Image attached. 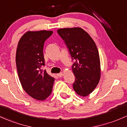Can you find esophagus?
<instances>
[{
    "label": "esophagus",
    "instance_id": "34e87169",
    "mask_svg": "<svg viewBox=\"0 0 127 127\" xmlns=\"http://www.w3.org/2000/svg\"><path fill=\"white\" fill-rule=\"evenodd\" d=\"M57 75L58 76V77H61V76H63V73L61 72V73H58V74H57Z\"/></svg>",
    "mask_w": 127,
    "mask_h": 127
}]
</instances>
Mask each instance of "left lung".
Segmentation results:
<instances>
[{
  "instance_id": "obj_1",
  "label": "left lung",
  "mask_w": 127,
  "mask_h": 127,
  "mask_svg": "<svg viewBox=\"0 0 127 127\" xmlns=\"http://www.w3.org/2000/svg\"><path fill=\"white\" fill-rule=\"evenodd\" d=\"M64 41L72 60L75 80L73 88L81 96L92 93L98 84L101 76L100 59L95 43L81 28H63L57 31Z\"/></svg>"
}]
</instances>
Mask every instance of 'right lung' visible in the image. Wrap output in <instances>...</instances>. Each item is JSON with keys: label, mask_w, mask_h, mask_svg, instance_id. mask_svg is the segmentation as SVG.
<instances>
[{"label": "right lung", "mask_w": 127, "mask_h": 127, "mask_svg": "<svg viewBox=\"0 0 127 127\" xmlns=\"http://www.w3.org/2000/svg\"><path fill=\"white\" fill-rule=\"evenodd\" d=\"M53 32L28 31L21 37L16 51L18 75L22 87L30 96L43 101L51 95L54 78L43 71L44 41Z\"/></svg>", "instance_id": "obj_1"}]
</instances>
